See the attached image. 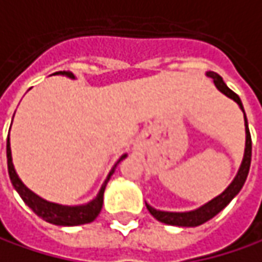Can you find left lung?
Segmentation results:
<instances>
[{"label":"left lung","mask_w":262,"mask_h":262,"mask_svg":"<svg viewBox=\"0 0 262 262\" xmlns=\"http://www.w3.org/2000/svg\"><path fill=\"white\" fill-rule=\"evenodd\" d=\"M208 77H211L214 80V85L215 88L224 94L227 98L233 99L234 102L239 105V108L242 110L244 113V120H245V152L244 158H242V163L241 167L236 173V176L232 180V183L227 186V188L223 190L220 195H217L215 198H212L208 202H205L204 205H201L198 208L190 211H163L157 210L151 207L149 204L145 202L148 211L152 214L154 219H157L158 222L164 223V224H170V226H179V227H196L201 226L205 222L211 220L212 217H215L222 210H224L229 202L241 192V189L244 188L245 180L248 177L249 173V167H251V157H252V141H251V133H249V127H248V119H246V114H245L244 105H242V101L241 98L234 94L232 89H229V86L223 82V77L220 74L214 73V72H208L207 73Z\"/></svg>","instance_id":"left-lung-1"}]
</instances>
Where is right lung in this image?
<instances>
[{
    "instance_id": "right-lung-1",
    "label": "right lung",
    "mask_w": 262,
    "mask_h": 262,
    "mask_svg": "<svg viewBox=\"0 0 262 262\" xmlns=\"http://www.w3.org/2000/svg\"><path fill=\"white\" fill-rule=\"evenodd\" d=\"M54 74H61V76H67L70 79H76L74 74L69 73V72H57ZM13 119H14V116H13ZM126 157H127V154H123L119 158V161L113 165V168L110 170L104 183L101 185V189L98 190L97 196L92 201H89L86 204H79V205H63V204H57V202H51V201L40 198L39 195H36L33 190H30L21 182V179L18 177L14 164H13L11 146H10V132H8V138H7V165H8V176H10L13 186L17 190V193L21 196V199L26 202V205L29 208H32V211L36 215H39L40 219H43L45 222L55 224V226H80V224H88V223L94 222L98 217V214L101 212V208H102L104 190L107 188V183H108L111 176L114 174L116 167Z\"/></svg>"
}]
</instances>
